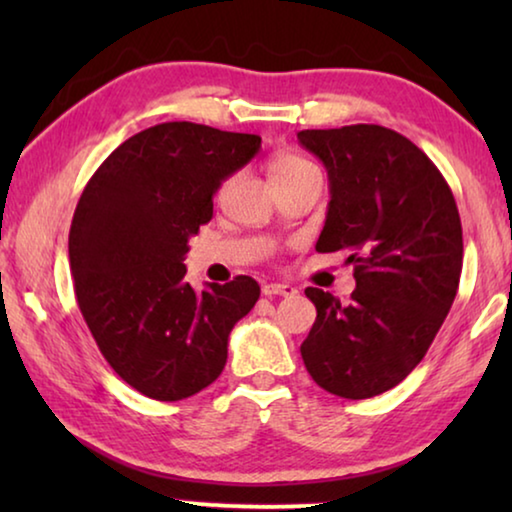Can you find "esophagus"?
Returning <instances> with one entry per match:
<instances>
[{
  "label": "esophagus",
  "mask_w": 512,
  "mask_h": 512,
  "mask_svg": "<svg viewBox=\"0 0 512 512\" xmlns=\"http://www.w3.org/2000/svg\"><path fill=\"white\" fill-rule=\"evenodd\" d=\"M262 293L268 298L273 296H284V298H293L298 293L296 287H291V284H280V282H273V284H264Z\"/></svg>",
  "instance_id": "34e87169"
}]
</instances>
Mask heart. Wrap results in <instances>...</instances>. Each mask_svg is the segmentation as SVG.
<instances>
[{"mask_svg": "<svg viewBox=\"0 0 512 512\" xmlns=\"http://www.w3.org/2000/svg\"><path fill=\"white\" fill-rule=\"evenodd\" d=\"M268 171H271V180H287L302 176V173H314L318 169L296 153H277L271 164H268Z\"/></svg>", "mask_w": 512, "mask_h": 512, "instance_id": "obj_1", "label": "heart"}]
</instances>
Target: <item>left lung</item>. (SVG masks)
<instances>
[{"label": "left lung", "instance_id": "left-lung-1", "mask_svg": "<svg viewBox=\"0 0 512 512\" xmlns=\"http://www.w3.org/2000/svg\"><path fill=\"white\" fill-rule=\"evenodd\" d=\"M325 164L329 205L318 253H348V305L305 293L316 323L300 345L320 388L366 400L409 375L452 309L463 268L461 216L443 173L404 135L377 124L300 131Z\"/></svg>", "mask_w": 512, "mask_h": 512}]
</instances>
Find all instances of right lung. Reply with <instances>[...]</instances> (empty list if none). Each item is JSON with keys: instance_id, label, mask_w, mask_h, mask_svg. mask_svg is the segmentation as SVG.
Returning <instances> with one entry per match:
<instances>
[{"instance_id": "add662e5", "label": "right lung", "mask_w": 512, "mask_h": 512, "mask_svg": "<svg viewBox=\"0 0 512 512\" xmlns=\"http://www.w3.org/2000/svg\"><path fill=\"white\" fill-rule=\"evenodd\" d=\"M259 146V135L167 121L119 144L83 189L69 228L76 302L110 368L146 397L178 402L210 386L255 307L253 277L196 291L183 259L216 189Z\"/></svg>"}]
</instances>
